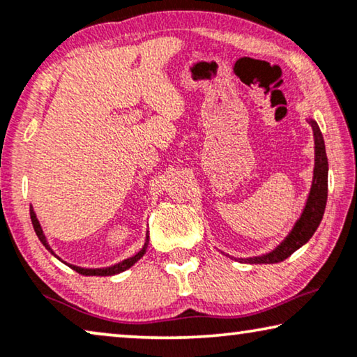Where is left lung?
<instances>
[{
  "mask_svg": "<svg viewBox=\"0 0 357 357\" xmlns=\"http://www.w3.org/2000/svg\"><path fill=\"white\" fill-rule=\"evenodd\" d=\"M307 122L311 123L314 133V172H312V183L309 190L307 199L304 203L299 219L294 222L293 229L290 230L285 238L273 248L272 251L266 252L261 256L252 257H234L238 262H248V264H275V262L285 261L290 257L294 251L299 250L303 245L311 240L314 231L317 230L324 217L325 204H327V191H328V161L327 153H325V142L322 132L314 121V117L309 114ZM229 256V255H227Z\"/></svg>",
  "mask_w": 357,
  "mask_h": 357,
  "instance_id": "8db88e82",
  "label": "left lung"
}]
</instances>
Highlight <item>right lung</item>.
Returning a JSON list of instances; mask_svg holds the SVG:
<instances>
[{
    "instance_id": "add662e5",
    "label": "right lung",
    "mask_w": 357,
    "mask_h": 357,
    "mask_svg": "<svg viewBox=\"0 0 357 357\" xmlns=\"http://www.w3.org/2000/svg\"><path fill=\"white\" fill-rule=\"evenodd\" d=\"M30 219H32L33 230H35V234H37L38 240L41 241V245H43V246L46 248V250H48L54 257H58V259H59L61 262H64L66 266H69V267L72 268V271L79 272L80 275H86V277H90V275H91V277H93V275H96V277L116 275V273H121V272H123V271H127V268H130L133 264H135L137 261L142 259V257L144 256V252H146V248H148V243H149V231H146V238H144V243H143L142 250L138 251L137 255H133V256H130V257H127V259H123V261H121V262H116V264L107 266V267H80V266H74V264H69V262L63 261V259H61V257L53 251V248L50 246L48 238H46L43 229H41V224H40L37 214H35L33 206H30Z\"/></svg>"
}]
</instances>
